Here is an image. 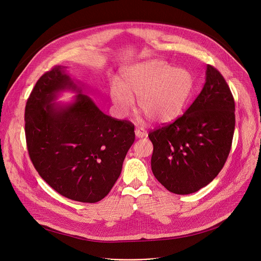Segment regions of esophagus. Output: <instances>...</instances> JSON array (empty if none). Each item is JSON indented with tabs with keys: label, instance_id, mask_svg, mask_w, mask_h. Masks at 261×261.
<instances>
[{
	"label": "esophagus",
	"instance_id": "1",
	"mask_svg": "<svg viewBox=\"0 0 261 261\" xmlns=\"http://www.w3.org/2000/svg\"><path fill=\"white\" fill-rule=\"evenodd\" d=\"M135 135L137 138H142V137H145L147 135V133L142 128H135Z\"/></svg>",
	"mask_w": 261,
	"mask_h": 261
}]
</instances>
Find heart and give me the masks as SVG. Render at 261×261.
Wrapping results in <instances>:
<instances>
[{
    "instance_id": "obj_1",
    "label": "heart",
    "mask_w": 261,
    "mask_h": 261,
    "mask_svg": "<svg viewBox=\"0 0 261 261\" xmlns=\"http://www.w3.org/2000/svg\"><path fill=\"white\" fill-rule=\"evenodd\" d=\"M192 90L193 77L188 70L152 60L125 68L121 82L111 84L109 95L120 117L133 113L136 97L145 118L166 124L181 114Z\"/></svg>"
}]
</instances>
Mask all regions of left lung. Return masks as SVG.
<instances>
[{"label": "left lung", "instance_id": "left-lung-1", "mask_svg": "<svg viewBox=\"0 0 261 261\" xmlns=\"http://www.w3.org/2000/svg\"><path fill=\"white\" fill-rule=\"evenodd\" d=\"M236 126L234 99L222 74L206 65L205 84L190 107L173 123L148 133L155 177L175 194L205 187L229 155Z\"/></svg>", "mask_w": 261, "mask_h": 261}]
</instances>
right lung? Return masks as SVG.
<instances>
[{"instance_id":"obj_1","label":"right lung","mask_w":261,"mask_h":261,"mask_svg":"<svg viewBox=\"0 0 261 261\" xmlns=\"http://www.w3.org/2000/svg\"><path fill=\"white\" fill-rule=\"evenodd\" d=\"M64 90L79 95L70 103H54ZM24 121L36 170L58 193L81 202L94 203L109 193L135 139L134 125L103 114L63 66L36 83Z\"/></svg>"}]
</instances>
